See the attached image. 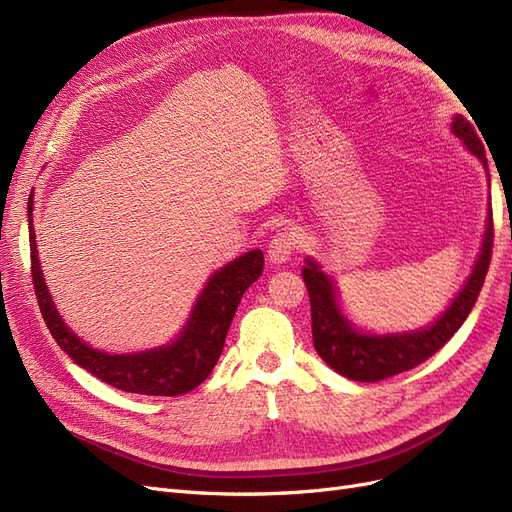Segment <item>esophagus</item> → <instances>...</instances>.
Here are the masks:
<instances>
[{
    "label": "esophagus",
    "mask_w": 512,
    "mask_h": 512,
    "mask_svg": "<svg viewBox=\"0 0 512 512\" xmlns=\"http://www.w3.org/2000/svg\"><path fill=\"white\" fill-rule=\"evenodd\" d=\"M297 243H299L297 235H294L292 230H288V228L277 230L275 237L269 241V250H267L269 260L271 262H286L294 254V250L299 247Z\"/></svg>",
    "instance_id": "esophagus-1"
}]
</instances>
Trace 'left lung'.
I'll use <instances>...</instances> for the list:
<instances>
[{
  "mask_svg": "<svg viewBox=\"0 0 512 512\" xmlns=\"http://www.w3.org/2000/svg\"><path fill=\"white\" fill-rule=\"evenodd\" d=\"M453 132L487 168L485 147L476 136L472 123L466 117L457 115L453 121ZM491 250L493 211L489 205L483 250H480L470 280L457 294L453 305L425 331L382 337L363 335L352 329V324L339 312L333 282L318 269L316 262L307 260V267H303V280L309 294V305H312L314 348L320 354V359L331 365L337 374L356 382H378L425 363L431 354H436L457 333L463 320L472 312L489 271Z\"/></svg>",
  "mask_w": 512,
  "mask_h": 512,
  "instance_id": "8db88e82",
  "label": "left lung"
}]
</instances>
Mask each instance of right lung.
Wrapping results in <instances>:
<instances>
[{
    "instance_id": "right-lung-1",
    "label": "right lung",
    "mask_w": 512,
    "mask_h": 512,
    "mask_svg": "<svg viewBox=\"0 0 512 512\" xmlns=\"http://www.w3.org/2000/svg\"><path fill=\"white\" fill-rule=\"evenodd\" d=\"M32 205L29 196V254H32V280L42 318L59 348L74 363H79L89 374L126 393L177 397L203 384L218 363L224 350L230 322L235 318L243 292L250 288L265 267V256L260 250L247 252L232 260L230 265L215 273L205 286L188 327L183 329L177 342L166 348L138 352V354H106L89 348L81 342L64 322L44 286L36 232L32 226Z\"/></svg>"
}]
</instances>
